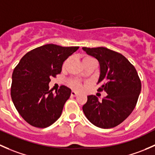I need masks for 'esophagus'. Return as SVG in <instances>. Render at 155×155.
<instances>
[{"mask_svg":"<svg viewBox=\"0 0 155 155\" xmlns=\"http://www.w3.org/2000/svg\"><path fill=\"white\" fill-rule=\"evenodd\" d=\"M71 96H73V97L77 96V95H78V92H75V91H71Z\"/></svg>","mask_w":155,"mask_h":155,"instance_id":"esophagus-1","label":"esophagus"}]
</instances>
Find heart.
<instances>
[{
  "instance_id": "heart-1",
  "label": "heart",
  "mask_w": 155,
  "mask_h": 155,
  "mask_svg": "<svg viewBox=\"0 0 155 155\" xmlns=\"http://www.w3.org/2000/svg\"><path fill=\"white\" fill-rule=\"evenodd\" d=\"M90 59H93L90 57H85L84 59H83V61L84 60H90ZM70 61V58L66 59V60L64 61L63 64V68H66V66L68 64V62ZM68 84L70 87H71L72 89H76V90H81V89H83V84L80 80L77 79V78H71V79L68 80Z\"/></svg>"
}]
</instances>
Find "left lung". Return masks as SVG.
Segmentation results:
<instances>
[{
	"label": "left lung",
	"instance_id": "1",
	"mask_svg": "<svg viewBox=\"0 0 155 155\" xmlns=\"http://www.w3.org/2000/svg\"><path fill=\"white\" fill-rule=\"evenodd\" d=\"M83 50L95 57L100 64L98 91L107 95L99 101L95 95L87 96L83 106L86 117L94 125L111 128L119 125L133 112L141 91V81L134 66L122 54L104 47Z\"/></svg>",
	"mask_w": 155,
	"mask_h": 155
}]
</instances>
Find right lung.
<instances>
[{
  "mask_svg": "<svg viewBox=\"0 0 155 155\" xmlns=\"http://www.w3.org/2000/svg\"><path fill=\"white\" fill-rule=\"evenodd\" d=\"M79 48L48 44L28 52L14 68L11 98L19 114L30 125L45 128L61 116L71 89L49 90L51 78L60 74L65 60Z\"/></svg>",
  "mask_w": 155,
  "mask_h": 155,
  "instance_id": "right-lung-1",
  "label": "right lung"
}]
</instances>
